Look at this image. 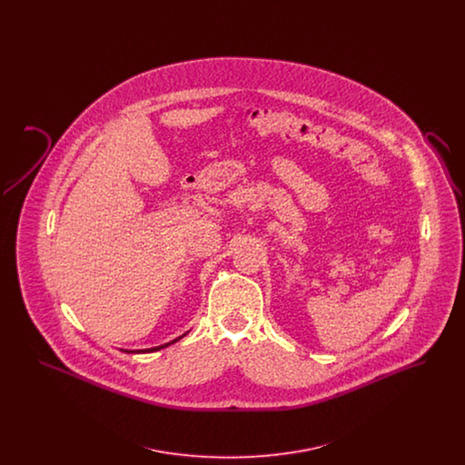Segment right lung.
Returning a JSON list of instances; mask_svg holds the SVG:
<instances>
[{
  "instance_id": "1",
  "label": "right lung",
  "mask_w": 465,
  "mask_h": 465,
  "mask_svg": "<svg viewBox=\"0 0 465 465\" xmlns=\"http://www.w3.org/2000/svg\"><path fill=\"white\" fill-rule=\"evenodd\" d=\"M186 334V332H184ZM183 334V336H184ZM183 336H179L176 340H173V341H169V343H163V345H158V347H153V349H143V351H124V352H127V354H146V352H156V351H160V349H163V347H169V345H173V343H176L177 340H181Z\"/></svg>"
}]
</instances>
